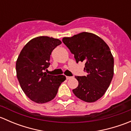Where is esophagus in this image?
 <instances>
[{
    "label": "esophagus",
    "mask_w": 131,
    "mask_h": 131,
    "mask_svg": "<svg viewBox=\"0 0 131 131\" xmlns=\"http://www.w3.org/2000/svg\"><path fill=\"white\" fill-rule=\"evenodd\" d=\"M72 77H68V76H67V80H69V79H72Z\"/></svg>",
    "instance_id": "34e87169"
}]
</instances>
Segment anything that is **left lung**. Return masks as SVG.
Wrapping results in <instances>:
<instances>
[{"mask_svg": "<svg viewBox=\"0 0 131 131\" xmlns=\"http://www.w3.org/2000/svg\"><path fill=\"white\" fill-rule=\"evenodd\" d=\"M62 41L77 63H85L87 76L75 77L79 85L72 90L73 94L85 102H95L105 94L114 74V59L110 47L100 37L89 32L64 37Z\"/></svg>", "mask_w": 131, "mask_h": 131, "instance_id": "1", "label": "left lung"}]
</instances>
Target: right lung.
Returning a JSON list of instances; mask_svg holds the SVG:
<instances>
[{
	"label": "right lung",
	"mask_w": 131,
	"mask_h": 131,
	"mask_svg": "<svg viewBox=\"0 0 131 131\" xmlns=\"http://www.w3.org/2000/svg\"><path fill=\"white\" fill-rule=\"evenodd\" d=\"M61 43L59 39L47 36L34 38L23 47L17 59L16 70L21 88L37 103L53 100L59 85L66 80L63 75H48L44 72L50 64L52 50Z\"/></svg>",
	"instance_id": "right-lung-1"
}]
</instances>
